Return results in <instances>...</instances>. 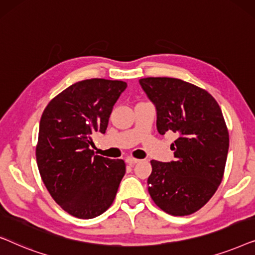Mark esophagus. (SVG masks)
Wrapping results in <instances>:
<instances>
[{
    "label": "esophagus",
    "mask_w": 255,
    "mask_h": 255,
    "mask_svg": "<svg viewBox=\"0 0 255 255\" xmlns=\"http://www.w3.org/2000/svg\"><path fill=\"white\" fill-rule=\"evenodd\" d=\"M125 161H127L128 165H134V163L139 162L138 159H134V158H131V156H128V158L125 159Z\"/></svg>",
    "instance_id": "1"
}]
</instances>
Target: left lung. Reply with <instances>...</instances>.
I'll return each instance as SVG.
<instances>
[{"label": "left lung", "mask_w": 255, "mask_h": 255, "mask_svg": "<svg viewBox=\"0 0 255 255\" xmlns=\"http://www.w3.org/2000/svg\"><path fill=\"white\" fill-rule=\"evenodd\" d=\"M139 83L155 106L159 133L177 135L170 145L175 161H151L148 193L167 214H194L224 176L229 131L221 108L207 90L180 79L145 78Z\"/></svg>", "instance_id": "8db88e82"}]
</instances>
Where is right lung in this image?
<instances>
[{"label": "right lung", "mask_w": 255, "mask_h": 255, "mask_svg": "<svg viewBox=\"0 0 255 255\" xmlns=\"http://www.w3.org/2000/svg\"><path fill=\"white\" fill-rule=\"evenodd\" d=\"M127 86L118 80H83L52 99L41 115L38 169L52 198L74 217H97L116 197L127 168L124 160L94 155L90 146L94 134L106 133Z\"/></svg>", "instance_id": "obj_1"}]
</instances>
